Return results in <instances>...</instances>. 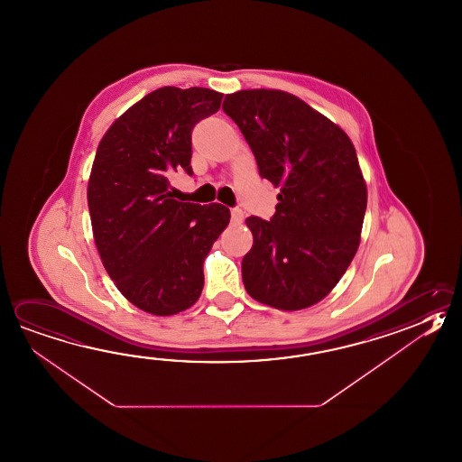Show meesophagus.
Listing matches in <instances>:
<instances>
[{"mask_svg":"<svg viewBox=\"0 0 462 462\" xmlns=\"http://www.w3.org/2000/svg\"><path fill=\"white\" fill-rule=\"evenodd\" d=\"M242 220H244V210L232 209V222L234 224H242Z\"/></svg>","mask_w":462,"mask_h":462,"instance_id":"obj_1","label":"esophagus"}]
</instances>
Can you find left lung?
Masks as SVG:
<instances>
[{"label": "left lung", "instance_id": "left-lung-1", "mask_svg": "<svg viewBox=\"0 0 462 462\" xmlns=\"http://www.w3.org/2000/svg\"><path fill=\"white\" fill-rule=\"evenodd\" d=\"M260 176L279 188L271 220L246 218L253 246L242 262L250 296L279 310L320 302L361 240L367 189L356 150L335 122L281 89L226 95Z\"/></svg>", "mask_w": 462, "mask_h": 462}]
</instances>
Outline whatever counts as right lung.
Instances as JSON below:
<instances>
[{
  "label": "right lung",
  "instance_id": "obj_1",
  "mask_svg": "<svg viewBox=\"0 0 462 462\" xmlns=\"http://www.w3.org/2000/svg\"><path fill=\"white\" fill-rule=\"evenodd\" d=\"M222 93L163 87L113 122L88 181L97 253L131 304L158 317L196 304L204 260L230 222L222 204L173 199L170 176L191 170L192 127L217 113Z\"/></svg>",
  "mask_w": 462,
  "mask_h": 462
}]
</instances>
